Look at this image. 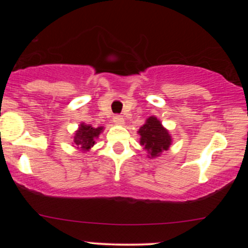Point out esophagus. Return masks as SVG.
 I'll list each match as a JSON object with an SVG mask.
<instances>
[{"mask_svg": "<svg viewBox=\"0 0 248 248\" xmlns=\"http://www.w3.org/2000/svg\"><path fill=\"white\" fill-rule=\"evenodd\" d=\"M113 122H114L115 124H118V126H124V118L120 115H115L114 118H113Z\"/></svg>", "mask_w": 248, "mask_h": 248, "instance_id": "esophagus-1", "label": "esophagus"}]
</instances>
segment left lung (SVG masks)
I'll use <instances>...</instances> for the list:
<instances>
[{"label":"left lung","mask_w":248,"mask_h":248,"mask_svg":"<svg viewBox=\"0 0 248 248\" xmlns=\"http://www.w3.org/2000/svg\"><path fill=\"white\" fill-rule=\"evenodd\" d=\"M140 144L148 154V158L158 157L164 150H169L172 143L171 134L156 116H149L146 124L138 130Z\"/></svg>","instance_id":"obj_1"}]
</instances>
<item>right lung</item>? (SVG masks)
I'll return each instance as SVG.
<instances>
[{
	"mask_svg": "<svg viewBox=\"0 0 248 248\" xmlns=\"http://www.w3.org/2000/svg\"><path fill=\"white\" fill-rule=\"evenodd\" d=\"M104 127L94 128L91 124L81 122L78 129L73 134L72 146L81 153L90 152L91 148L95 144L96 139H99V135L104 132Z\"/></svg>",
	"mask_w": 248,
	"mask_h": 248,
	"instance_id": "1",
	"label": "right lung"
}]
</instances>
